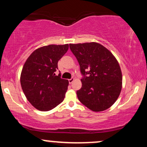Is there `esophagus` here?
<instances>
[{
  "label": "esophagus",
  "mask_w": 147,
  "mask_h": 147,
  "mask_svg": "<svg viewBox=\"0 0 147 147\" xmlns=\"http://www.w3.org/2000/svg\"><path fill=\"white\" fill-rule=\"evenodd\" d=\"M74 81V78H71L70 79H68V82H69V84H72V82H73Z\"/></svg>",
  "instance_id": "esophagus-1"
}]
</instances>
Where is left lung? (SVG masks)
Masks as SVG:
<instances>
[{"instance_id":"left-lung-1","label":"left lung","mask_w":147,"mask_h":147,"mask_svg":"<svg viewBox=\"0 0 147 147\" xmlns=\"http://www.w3.org/2000/svg\"><path fill=\"white\" fill-rule=\"evenodd\" d=\"M70 48L83 76L82 86L77 91L79 100L95 112L110 108L122 90V71L115 57L95 42L70 44Z\"/></svg>"}]
</instances>
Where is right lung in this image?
<instances>
[{
	"label": "right lung",
	"mask_w": 147,
	"mask_h": 147,
	"mask_svg": "<svg viewBox=\"0 0 147 147\" xmlns=\"http://www.w3.org/2000/svg\"><path fill=\"white\" fill-rule=\"evenodd\" d=\"M68 44L49 45L36 49L22 69L21 84L25 97L38 110L48 111L63 101L68 81L55 75L58 61L66 53Z\"/></svg>",
	"instance_id": "obj_1"
}]
</instances>
